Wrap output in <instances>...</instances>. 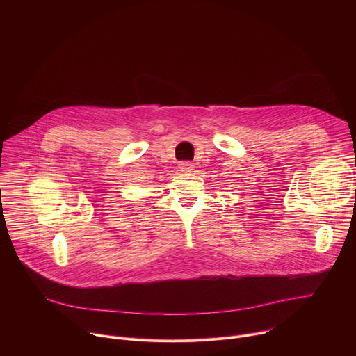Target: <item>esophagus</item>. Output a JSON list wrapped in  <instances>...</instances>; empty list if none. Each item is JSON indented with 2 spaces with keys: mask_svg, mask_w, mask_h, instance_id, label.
I'll list each match as a JSON object with an SVG mask.
<instances>
[{
  "mask_svg": "<svg viewBox=\"0 0 356 356\" xmlns=\"http://www.w3.org/2000/svg\"><path fill=\"white\" fill-rule=\"evenodd\" d=\"M179 170H181V172H191L193 170V165L188 163V162H181V163H179Z\"/></svg>",
  "mask_w": 356,
  "mask_h": 356,
  "instance_id": "obj_1",
  "label": "esophagus"
}]
</instances>
